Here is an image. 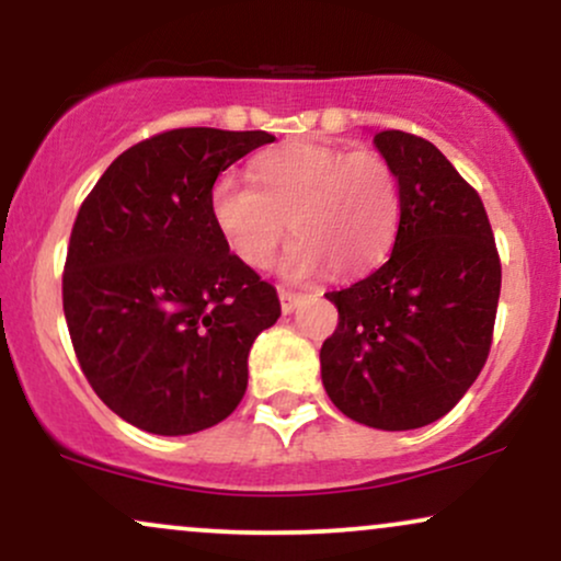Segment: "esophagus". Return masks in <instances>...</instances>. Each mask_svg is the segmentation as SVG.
I'll return each mask as SVG.
<instances>
[{"mask_svg":"<svg viewBox=\"0 0 561 561\" xmlns=\"http://www.w3.org/2000/svg\"><path fill=\"white\" fill-rule=\"evenodd\" d=\"M302 300L300 293H293V289H279V302H282V311L293 313L298 308V302Z\"/></svg>","mask_w":561,"mask_h":561,"instance_id":"esophagus-1","label":"esophagus"}]
</instances>
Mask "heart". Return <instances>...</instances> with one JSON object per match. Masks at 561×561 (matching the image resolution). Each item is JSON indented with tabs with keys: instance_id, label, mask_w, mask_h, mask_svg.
I'll return each instance as SVG.
<instances>
[{
	"instance_id": "b5f03b06",
	"label": "heart",
	"mask_w": 561,
	"mask_h": 561,
	"mask_svg": "<svg viewBox=\"0 0 561 561\" xmlns=\"http://www.w3.org/2000/svg\"><path fill=\"white\" fill-rule=\"evenodd\" d=\"M255 187L237 176L210 186V218L231 253L253 268L268 266L287 229L282 274L369 272L388 259L401 224V184L377 150L293 141L253 163Z\"/></svg>"
}]
</instances>
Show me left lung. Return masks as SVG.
I'll list each match as a JSON object with an SVG mask.
<instances>
[{
	"mask_svg": "<svg viewBox=\"0 0 561 561\" xmlns=\"http://www.w3.org/2000/svg\"><path fill=\"white\" fill-rule=\"evenodd\" d=\"M375 145L401 184V224L377 272L327 293L340 321L321 345V382L353 422L416 430L485 366L501 261L480 195L433 141L390 128Z\"/></svg>",
	"mask_w": 561,
	"mask_h": 561,
	"instance_id": "1",
	"label": "left lung"
}]
</instances>
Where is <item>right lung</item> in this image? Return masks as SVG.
<instances>
[{
    "instance_id": "add662e5",
    "label": "right lung",
    "mask_w": 561,
    "mask_h": 561,
    "mask_svg": "<svg viewBox=\"0 0 561 561\" xmlns=\"http://www.w3.org/2000/svg\"><path fill=\"white\" fill-rule=\"evenodd\" d=\"M266 131L173 128L128 147L70 231L62 311L81 371L107 409L156 435L227 420L248 390V353L279 319L276 289L210 218L218 173Z\"/></svg>"
}]
</instances>
